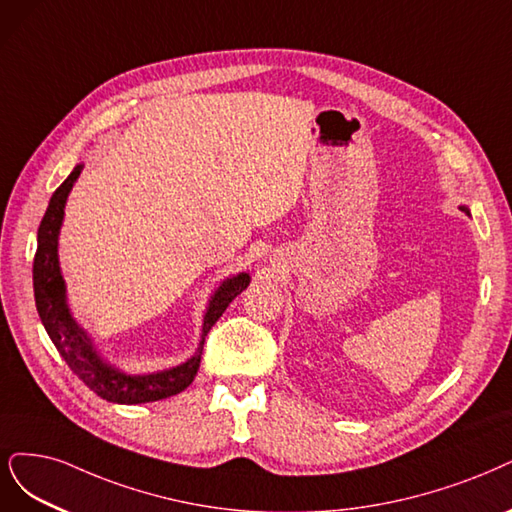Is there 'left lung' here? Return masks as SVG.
Returning a JSON list of instances; mask_svg holds the SVG:
<instances>
[{"instance_id": "obj_1", "label": "left lung", "mask_w": 512, "mask_h": 512, "mask_svg": "<svg viewBox=\"0 0 512 512\" xmlns=\"http://www.w3.org/2000/svg\"><path fill=\"white\" fill-rule=\"evenodd\" d=\"M462 211H466V214H470V211H468V207H462Z\"/></svg>"}]
</instances>
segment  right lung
Segmentation results:
<instances>
[{"label": "right lung", "instance_id": "right-lung-1", "mask_svg": "<svg viewBox=\"0 0 512 512\" xmlns=\"http://www.w3.org/2000/svg\"><path fill=\"white\" fill-rule=\"evenodd\" d=\"M80 171L82 165H76L74 171L67 175V180L55 190L38 228V250H35L33 258V294L40 320L67 366L99 398L118 404H142L180 394L195 381L207 332L220 320V315L233 303V298L250 286V275L239 273L235 277H228L226 281H222L216 294L211 296L203 317L201 343L197 354L190 360L169 370H161V373H122V370L114 368L99 356L93 341L88 339V334L76 324L72 313H69L65 298V281L59 269V231L63 224L67 195L76 184Z\"/></svg>", "mask_w": 512, "mask_h": 512}]
</instances>
